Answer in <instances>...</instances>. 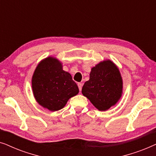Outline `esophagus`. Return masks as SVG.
Listing matches in <instances>:
<instances>
[{
  "instance_id": "esophagus-1",
  "label": "esophagus",
  "mask_w": 156,
  "mask_h": 156,
  "mask_svg": "<svg viewBox=\"0 0 156 156\" xmlns=\"http://www.w3.org/2000/svg\"><path fill=\"white\" fill-rule=\"evenodd\" d=\"M77 85H78V87H79V89H80V91H82V83H78Z\"/></svg>"
}]
</instances>
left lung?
Instances as JSON below:
<instances>
[{
    "instance_id": "8db88e82",
    "label": "left lung",
    "mask_w": 156,
    "mask_h": 156,
    "mask_svg": "<svg viewBox=\"0 0 156 156\" xmlns=\"http://www.w3.org/2000/svg\"><path fill=\"white\" fill-rule=\"evenodd\" d=\"M123 82L118 67L110 60L100 62L91 69L89 80L82 87V94L99 111L114 106L121 97Z\"/></svg>"
}]
</instances>
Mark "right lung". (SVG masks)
<instances>
[{
  "mask_svg": "<svg viewBox=\"0 0 156 156\" xmlns=\"http://www.w3.org/2000/svg\"><path fill=\"white\" fill-rule=\"evenodd\" d=\"M36 101L52 112L62 108L70 98L79 93L71 74L62 69L57 59L49 57L36 67L32 79Z\"/></svg>",
  "mask_w": 156,
  "mask_h": 156,
  "instance_id": "obj_1",
  "label": "right lung"
}]
</instances>
